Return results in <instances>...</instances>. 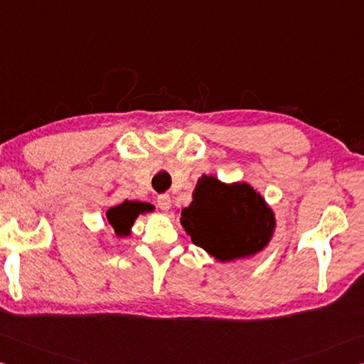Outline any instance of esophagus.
<instances>
[{"label":"esophagus","instance_id":"1","mask_svg":"<svg viewBox=\"0 0 364 364\" xmlns=\"http://www.w3.org/2000/svg\"><path fill=\"white\" fill-rule=\"evenodd\" d=\"M156 203H158V208L161 209V211H169L171 208V196L169 195H159L156 198Z\"/></svg>","mask_w":364,"mask_h":364}]
</instances>
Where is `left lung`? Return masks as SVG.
I'll return each mask as SVG.
<instances>
[{
	"instance_id": "obj_1",
	"label": "left lung",
	"mask_w": 364,
	"mask_h": 364,
	"mask_svg": "<svg viewBox=\"0 0 364 364\" xmlns=\"http://www.w3.org/2000/svg\"><path fill=\"white\" fill-rule=\"evenodd\" d=\"M193 243L220 262L250 257L270 243L277 220L262 195L250 183H222L201 176L193 200L181 213Z\"/></svg>"
}]
</instances>
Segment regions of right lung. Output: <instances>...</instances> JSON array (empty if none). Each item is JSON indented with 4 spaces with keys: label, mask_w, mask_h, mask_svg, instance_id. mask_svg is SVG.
Listing matches in <instances>:
<instances>
[{
    "label": "right lung",
    "mask_w": 364,
    "mask_h": 364,
    "mask_svg": "<svg viewBox=\"0 0 364 364\" xmlns=\"http://www.w3.org/2000/svg\"><path fill=\"white\" fill-rule=\"evenodd\" d=\"M151 211L153 206L149 205V203L126 200L121 205L108 209L107 219L118 237H127L131 233V227L134 225V220L139 218V214Z\"/></svg>",
    "instance_id": "add662e5"
}]
</instances>
